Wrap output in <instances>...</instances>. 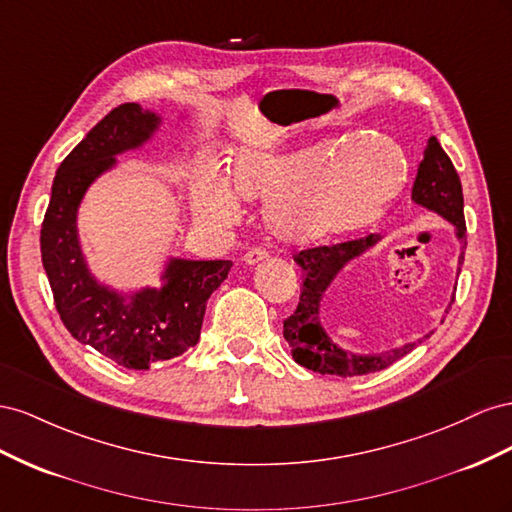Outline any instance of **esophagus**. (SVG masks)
Returning a JSON list of instances; mask_svg holds the SVG:
<instances>
[{
    "instance_id": "1",
    "label": "esophagus",
    "mask_w": 512,
    "mask_h": 512,
    "mask_svg": "<svg viewBox=\"0 0 512 512\" xmlns=\"http://www.w3.org/2000/svg\"><path fill=\"white\" fill-rule=\"evenodd\" d=\"M268 257V253L264 251V248H253V251H248L244 257H242V261H244V266H257V264H261V261H264Z\"/></svg>"
}]
</instances>
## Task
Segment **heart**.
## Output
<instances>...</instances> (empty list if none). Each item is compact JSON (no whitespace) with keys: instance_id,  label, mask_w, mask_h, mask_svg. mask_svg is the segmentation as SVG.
<instances>
[{"instance_id":"heart-1","label":"heart","mask_w":512,"mask_h":512,"mask_svg":"<svg viewBox=\"0 0 512 512\" xmlns=\"http://www.w3.org/2000/svg\"><path fill=\"white\" fill-rule=\"evenodd\" d=\"M407 158L386 135L330 139L291 150H238L227 180L201 173L191 206L203 223L229 225L240 200L268 203L266 225L289 248H311L373 225L407 182Z\"/></svg>"}]
</instances>
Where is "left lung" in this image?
<instances>
[{
  "mask_svg": "<svg viewBox=\"0 0 512 512\" xmlns=\"http://www.w3.org/2000/svg\"><path fill=\"white\" fill-rule=\"evenodd\" d=\"M412 201L416 206L442 216L444 221L452 225V231H455V238L459 242V264H457V276H459L463 266L465 244H467L465 216H463V188H461L459 175L455 171V165H452V160L442 150L440 141L435 137L427 141V148L422 152L416 182L412 188ZM382 240L384 236L371 233L367 238L352 240V242L309 248V251H302L294 257L296 264L304 272V287H302L296 313L289 315L283 321V337L291 347V356H294V360L302 364V367L311 369L315 373L339 375V377H356L364 373L382 371L390 367L392 362L403 358L405 354H410L414 347H418L422 341L429 339L433 334L431 330L429 334H422V337L416 341H407L403 345L384 349V352L354 354L334 343L330 332L326 330L324 319H321V306H324L330 287L339 279V274L352 264V261L367 255L371 248H375ZM450 302H455V294H452ZM448 309L450 304L446 306L444 313H448Z\"/></svg>",
  "mask_w": 512,
  "mask_h": 512,
  "instance_id": "left-lung-1",
  "label": "left lung"
}]
</instances>
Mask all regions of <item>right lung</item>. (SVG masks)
I'll return each instance as SVG.
<instances>
[{
    "label": "right lung",
    "mask_w": 512,
    "mask_h": 512,
    "mask_svg": "<svg viewBox=\"0 0 512 512\" xmlns=\"http://www.w3.org/2000/svg\"><path fill=\"white\" fill-rule=\"evenodd\" d=\"M163 124V115L137 102L105 115L57 169L40 231L42 266L68 332L135 371L180 356L199 341L208 298L231 270L227 259L169 257L158 287L120 291L102 283L87 264L77 227L87 191L118 167V156L145 148Z\"/></svg>",
    "instance_id": "obj_1"
}]
</instances>
